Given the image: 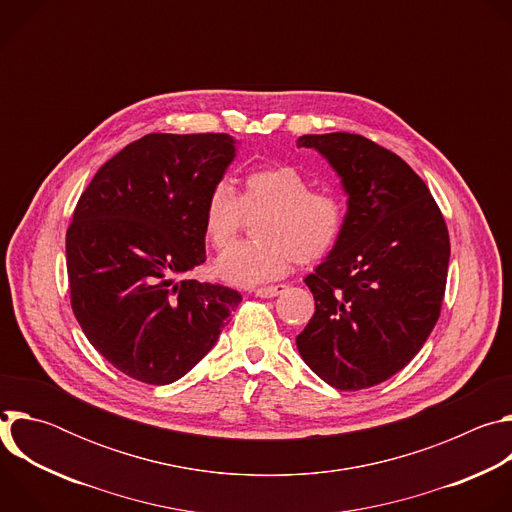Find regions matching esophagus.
I'll list each match as a JSON object with an SVG mask.
<instances>
[{
    "label": "esophagus",
    "instance_id": "obj_1",
    "mask_svg": "<svg viewBox=\"0 0 512 512\" xmlns=\"http://www.w3.org/2000/svg\"><path fill=\"white\" fill-rule=\"evenodd\" d=\"M285 289H287V285H283V283H277V285H263V287H255L253 294H255L257 298H275V296L283 294Z\"/></svg>",
    "mask_w": 512,
    "mask_h": 512
}]
</instances>
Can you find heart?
<instances>
[{
    "mask_svg": "<svg viewBox=\"0 0 512 512\" xmlns=\"http://www.w3.org/2000/svg\"><path fill=\"white\" fill-rule=\"evenodd\" d=\"M259 218V241L239 245L218 257L212 271L235 285H255L285 275L294 261L310 265L328 257L346 227L344 202L294 166H261L245 176L241 196L227 182H216L202 210L208 243L223 251L241 235L247 216Z\"/></svg>",
    "mask_w": 512,
    "mask_h": 512,
    "instance_id": "heart-1",
    "label": "heart"
}]
</instances>
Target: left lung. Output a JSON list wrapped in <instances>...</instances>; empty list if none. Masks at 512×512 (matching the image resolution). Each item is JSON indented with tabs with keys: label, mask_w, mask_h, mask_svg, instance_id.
<instances>
[{
	"label": "left lung",
	"mask_w": 512,
	"mask_h": 512,
	"mask_svg": "<svg viewBox=\"0 0 512 512\" xmlns=\"http://www.w3.org/2000/svg\"><path fill=\"white\" fill-rule=\"evenodd\" d=\"M348 196L336 249L306 277L316 312L296 344L338 391L375 387L421 350L442 312L450 237L425 182L356 133L302 135Z\"/></svg>",
	"instance_id": "8db88e82"
}]
</instances>
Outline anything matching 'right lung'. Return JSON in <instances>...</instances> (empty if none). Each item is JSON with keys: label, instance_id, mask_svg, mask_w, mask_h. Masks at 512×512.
Instances as JSON below:
<instances>
[{"label": "right lung", "instance_id": "1", "mask_svg": "<svg viewBox=\"0 0 512 512\" xmlns=\"http://www.w3.org/2000/svg\"><path fill=\"white\" fill-rule=\"evenodd\" d=\"M227 133H150L99 168L66 231L70 306L89 342L150 385L184 377L243 300L200 283L202 210L235 160Z\"/></svg>", "mask_w": 512, "mask_h": 512}]
</instances>
